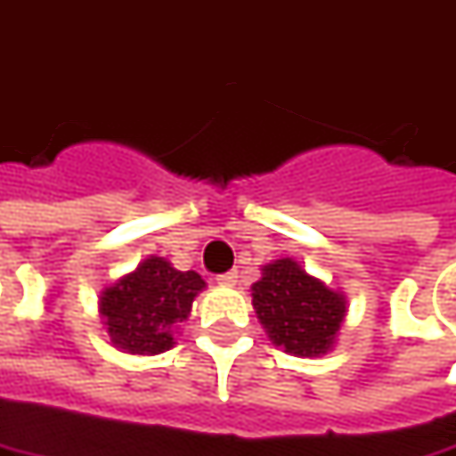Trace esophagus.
I'll return each mask as SVG.
<instances>
[{"label": "esophagus", "instance_id": "34e87169", "mask_svg": "<svg viewBox=\"0 0 456 456\" xmlns=\"http://www.w3.org/2000/svg\"><path fill=\"white\" fill-rule=\"evenodd\" d=\"M237 278H240V275H237V270H229V273H222L216 281H219L222 286H237Z\"/></svg>", "mask_w": 456, "mask_h": 456}]
</instances>
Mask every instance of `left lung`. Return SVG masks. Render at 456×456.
<instances>
[{
  "label": "left lung",
  "instance_id": "left-lung-1",
  "mask_svg": "<svg viewBox=\"0 0 456 456\" xmlns=\"http://www.w3.org/2000/svg\"><path fill=\"white\" fill-rule=\"evenodd\" d=\"M252 306L273 345L296 357H319L334 346L345 322V296L283 257L263 267L252 286Z\"/></svg>",
  "mask_w": 456,
  "mask_h": 456
}]
</instances>
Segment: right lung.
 <instances>
[{
  "mask_svg": "<svg viewBox=\"0 0 456 456\" xmlns=\"http://www.w3.org/2000/svg\"><path fill=\"white\" fill-rule=\"evenodd\" d=\"M204 278L193 270H175L166 257L150 255L137 270L104 288L99 314L111 345L129 354H160L173 342V329L186 322L191 304L204 290Z\"/></svg>",
  "mask_w": 456,
  "mask_h": 456,
  "instance_id": "right-lung-1",
  "label": "right lung"
}]
</instances>
